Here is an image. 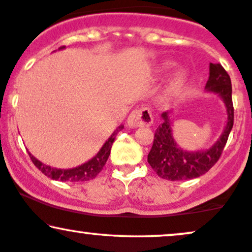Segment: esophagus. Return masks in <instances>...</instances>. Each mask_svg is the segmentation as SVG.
<instances>
[{
  "label": "esophagus",
  "mask_w": 252,
  "mask_h": 252,
  "mask_svg": "<svg viewBox=\"0 0 252 252\" xmlns=\"http://www.w3.org/2000/svg\"><path fill=\"white\" fill-rule=\"evenodd\" d=\"M127 124L131 128H135V127L140 126H152L153 124V116L152 112L148 107H140L135 108L129 114L128 119H127Z\"/></svg>",
  "instance_id": "34e87169"
}]
</instances>
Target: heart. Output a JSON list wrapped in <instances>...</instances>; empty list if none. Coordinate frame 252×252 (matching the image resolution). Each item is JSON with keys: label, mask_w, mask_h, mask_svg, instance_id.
<instances>
[{"label": "heart", "mask_w": 252, "mask_h": 252, "mask_svg": "<svg viewBox=\"0 0 252 252\" xmlns=\"http://www.w3.org/2000/svg\"><path fill=\"white\" fill-rule=\"evenodd\" d=\"M186 82H187V73L186 71H179L175 73V76L170 79L169 85H168V92L169 93H176L183 88Z\"/></svg>", "instance_id": "b5f03b06"}]
</instances>
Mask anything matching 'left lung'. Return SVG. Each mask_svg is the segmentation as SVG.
<instances>
[{
  "label": "left lung",
  "mask_w": 252,
  "mask_h": 252,
  "mask_svg": "<svg viewBox=\"0 0 252 252\" xmlns=\"http://www.w3.org/2000/svg\"><path fill=\"white\" fill-rule=\"evenodd\" d=\"M210 73L206 89L215 92L225 102L228 123L220 140L204 152H186L176 145L172 135L168 112L162 113V123L154 134V141L147 161L160 178L169 181H183L206 174L221 158L229 134L234 126V105L230 76L221 64L210 63Z\"/></svg>",
  "instance_id": "obj_1"
}]
</instances>
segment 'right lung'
I'll use <instances>...</instances> for the list:
<instances>
[{
    "instance_id": "1",
    "label": "right lung",
    "mask_w": 252,
    "mask_h": 252,
    "mask_svg": "<svg viewBox=\"0 0 252 252\" xmlns=\"http://www.w3.org/2000/svg\"><path fill=\"white\" fill-rule=\"evenodd\" d=\"M64 46H61V49ZM124 128V125H120L116 131L113 132L108 140L105 142V145L102 146L101 150L98 152V154L95 155L93 159L88 161L86 163L82 164V166L76 167V168L71 169H57L52 168L50 166H46V164L42 163L40 161L36 159L35 157H32L29 153V157L32 163L42 172L44 175L48 176L52 180H58V181H70V182H79V181H89V180L94 179L99 173L101 172L104 168L105 163L110 157L112 145H113L114 140H116L117 133L121 131Z\"/></svg>"
}]
</instances>
